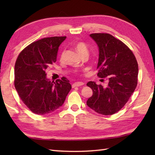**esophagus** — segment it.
I'll use <instances>...</instances> for the list:
<instances>
[{
    "label": "esophagus",
    "instance_id": "obj_1",
    "mask_svg": "<svg viewBox=\"0 0 155 155\" xmlns=\"http://www.w3.org/2000/svg\"><path fill=\"white\" fill-rule=\"evenodd\" d=\"M84 83H82V82H77V83H74L72 84V87H80L82 86V85H83Z\"/></svg>",
    "mask_w": 155,
    "mask_h": 155
}]
</instances>
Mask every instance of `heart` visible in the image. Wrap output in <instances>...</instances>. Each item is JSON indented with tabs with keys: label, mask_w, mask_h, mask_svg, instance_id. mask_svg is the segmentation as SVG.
I'll return each mask as SVG.
<instances>
[{
	"label": "heart",
	"mask_w": 155,
	"mask_h": 155,
	"mask_svg": "<svg viewBox=\"0 0 155 155\" xmlns=\"http://www.w3.org/2000/svg\"><path fill=\"white\" fill-rule=\"evenodd\" d=\"M75 48H76V49H77V52L81 55L84 53V52H88V49L87 47V45H85L84 42H77V43L75 45Z\"/></svg>",
	"instance_id": "b5f03b06"
}]
</instances>
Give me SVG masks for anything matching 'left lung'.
I'll use <instances>...</instances> for the list:
<instances>
[{
	"instance_id": "obj_1",
	"label": "left lung",
	"mask_w": 155,
	"mask_h": 155,
	"mask_svg": "<svg viewBox=\"0 0 155 155\" xmlns=\"http://www.w3.org/2000/svg\"><path fill=\"white\" fill-rule=\"evenodd\" d=\"M90 37L98 48V76L107 77V86L89 81L87 85L93 95L87 101L88 107L98 114L111 115L127 103L137 85L139 67L133 52L127 45L107 33H94Z\"/></svg>"
}]
</instances>
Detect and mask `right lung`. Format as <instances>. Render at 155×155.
Returning <instances> with one entry per match:
<instances>
[{
  "mask_svg": "<svg viewBox=\"0 0 155 155\" xmlns=\"http://www.w3.org/2000/svg\"><path fill=\"white\" fill-rule=\"evenodd\" d=\"M66 38L48 37L32 42L16 59L15 87L23 103L35 114L43 115L57 110L71 89L68 79L51 82L45 72L57 61L58 47Z\"/></svg>",
  "mask_w": 155,
  "mask_h": 155,
  "instance_id": "1",
  "label": "right lung"
}]
</instances>
